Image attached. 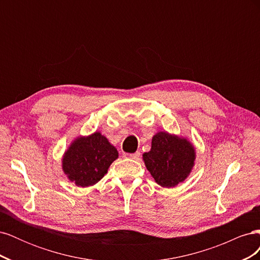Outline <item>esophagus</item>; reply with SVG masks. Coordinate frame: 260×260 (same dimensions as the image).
<instances>
[{"label": "esophagus", "instance_id": "esophagus-1", "mask_svg": "<svg viewBox=\"0 0 260 260\" xmlns=\"http://www.w3.org/2000/svg\"><path fill=\"white\" fill-rule=\"evenodd\" d=\"M140 152H136L133 154H124V157H127V158H131V159H139L140 157Z\"/></svg>", "mask_w": 260, "mask_h": 260}]
</instances>
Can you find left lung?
Segmentation results:
<instances>
[{
    "label": "left lung",
    "mask_w": 260,
    "mask_h": 260,
    "mask_svg": "<svg viewBox=\"0 0 260 260\" xmlns=\"http://www.w3.org/2000/svg\"><path fill=\"white\" fill-rule=\"evenodd\" d=\"M147 170L159 185L174 187L191 172L195 149L185 139L158 132L153 137L151 151L144 153Z\"/></svg>",
    "instance_id": "left-lung-1"
}]
</instances>
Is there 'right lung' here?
<instances>
[{"mask_svg": "<svg viewBox=\"0 0 260 260\" xmlns=\"http://www.w3.org/2000/svg\"><path fill=\"white\" fill-rule=\"evenodd\" d=\"M117 157V149L104 136L95 132L90 137L78 138L70 145L62 159V170L77 185L90 186L104 177Z\"/></svg>", "mask_w": 260, "mask_h": 260, "instance_id": "1", "label": "right lung"}]
</instances>
